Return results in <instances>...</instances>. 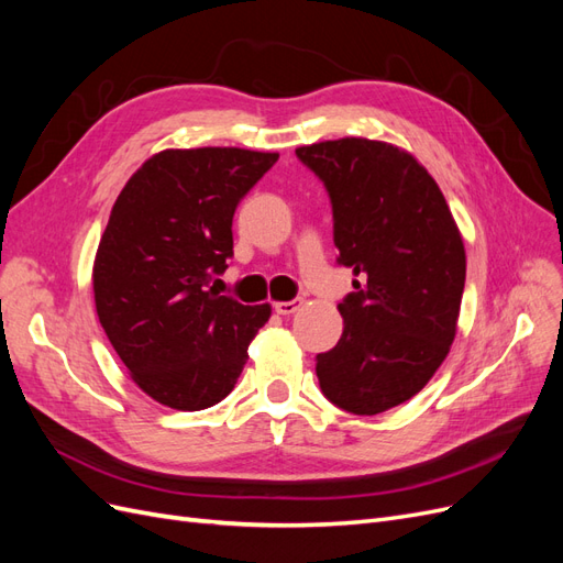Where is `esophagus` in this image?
Instances as JSON below:
<instances>
[{
  "instance_id": "obj_1",
  "label": "esophagus",
  "mask_w": 563,
  "mask_h": 563,
  "mask_svg": "<svg viewBox=\"0 0 563 563\" xmlns=\"http://www.w3.org/2000/svg\"><path fill=\"white\" fill-rule=\"evenodd\" d=\"M302 305V300L300 298H294V300H279V302H275V312L277 314H294L298 308Z\"/></svg>"
}]
</instances>
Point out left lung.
<instances>
[{
  "label": "left lung",
  "mask_w": 563,
  "mask_h": 563,
  "mask_svg": "<svg viewBox=\"0 0 563 563\" xmlns=\"http://www.w3.org/2000/svg\"><path fill=\"white\" fill-rule=\"evenodd\" d=\"M296 155L327 185L338 263L360 277L338 305L343 335L317 354V378L343 411L376 416L416 397L451 352L463 234L437 180L399 145L347 135Z\"/></svg>",
  "instance_id": "8db88e82"
}]
</instances>
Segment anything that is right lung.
<instances>
[{
    "mask_svg": "<svg viewBox=\"0 0 563 563\" xmlns=\"http://www.w3.org/2000/svg\"><path fill=\"white\" fill-rule=\"evenodd\" d=\"M279 159L244 147L162 150L110 211L93 261V300L131 380L176 411L225 399L272 305L211 286L232 255L236 203Z\"/></svg>",
    "mask_w": 563,
    "mask_h": 563,
    "instance_id": "1",
    "label": "right lung"
}]
</instances>
